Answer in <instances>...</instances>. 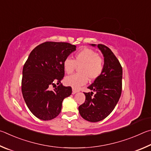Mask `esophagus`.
<instances>
[{"mask_svg": "<svg viewBox=\"0 0 151 151\" xmlns=\"http://www.w3.org/2000/svg\"><path fill=\"white\" fill-rule=\"evenodd\" d=\"M79 91H80V89L74 88H72V93L73 94H75V93H77V92H79Z\"/></svg>", "mask_w": 151, "mask_h": 151, "instance_id": "34e87169", "label": "esophagus"}]
</instances>
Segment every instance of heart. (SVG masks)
<instances>
[{
  "instance_id": "1",
  "label": "heart",
  "mask_w": 151,
  "mask_h": 151,
  "mask_svg": "<svg viewBox=\"0 0 151 151\" xmlns=\"http://www.w3.org/2000/svg\"><path fill=\"white\" fill-rule=\"evenodd\" d=\"M78 66L80 73L67 76L65 78L66 85L79 88L86 84L88 78L91 80H96L102 73L104 68V61L99 56L98 53L89 48H84L76 53L74 60L66 58L63 66L65 72L68 74L73 73Z\"/></svg>"
}]
</instances>
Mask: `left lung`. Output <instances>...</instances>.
Listing matches in <instances>:
<instances>
[{
	"instance_id": "obj_1",
	"label": "left lung",
	"mask_w": 151,
	"mask_h": 151,
	"mask_svg": "<svg viewBox=\"0 0 151 151\" xmlns=\"http://www.w3.org/2000/svg\"><path fill=\"white\" fill-rule=\"evenodd\" d=\"M97 47L104 57V70L88 87L92 91L84 93L85 103L78 108L81 117L90 122H98L106 118L114 109L122 91L123 70L121 63L109 47L103 44H98ZM93 92L95 94L93 96Z\"/></svg>"
}]
</instances>
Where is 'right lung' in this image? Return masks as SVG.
Masks as SVG:
<instances>
[{
	"instance_id": "1",
	"label": "right lung",
	"mask_w": 151,
	"mask_h": 151,
	"mask_svg": "<svg viewBox=\"0 0 151 151\" xmlns=\"http://www.w3.org/2000/svg\"><path fill=\"white\" fill-rule=\"evenodd\" d=\"M76 50L75 45L67 42H44L30 52L24 65L22 96L28 109L40 119L56 117L63 99L71 94V87L63 86L61 80L64 76L63 61Z\"/></svg>"
}]
</instances>
